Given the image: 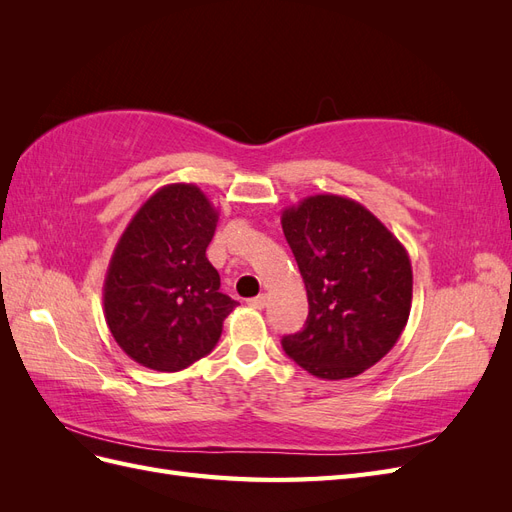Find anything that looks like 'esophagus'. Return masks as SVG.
Instances as JSON below:
<instances>
[{
    "label": "esophagus",
    "mask_w": 512,
    "mask_h": 512,
    "mask_svg": "<svg viewBox=\"0 0 512 512\" xmlns=\"http://www.w3.org/2000/svg\"><path fill=\"white\" fill-rule=\"evenodd\" d=\"M265 305H267V294H258V297L250 299V307L254 309H262Z\"/></svg>",
    "instance_id": "obj_1"
}]
</instances>
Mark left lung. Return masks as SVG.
Masks as SVG:
<instances>
[{
	"label": "left lung",
	"mask_w": 512,
	"mask_h": 512,
	"mask_svg": "<svg viewBox=\"0 0 512 512\" xmlns=\"http://www.w3.org/2000/svg\"><path fill=\"white\" fill-rule=\"evenodd\" d=\"M303 275L309 314L286 335L290 359L322 380L363 374L406 329L412 265L406 247L361 203L337 194L303 198L282 213Z\"/></svg>",
	"instance_id": "obj_1"
}]
</instances>
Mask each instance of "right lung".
Masks as SVG:
<instances>
[{"instance_id":"right-lung-1","label":"right lung","mask_w":512,"mask_h":512,"mask_svg":"<svg viewBox=\"0 0 512 512\" xmlns=\"http://www.w3.org/2000/svg\"><path fill=\"white\" fill-rule=\"evenodd\" d=\"M218 211L194 183L149 196L119 237L104 280V318L138 365L179 371L209 354L237 307L207 260Z\"/></svg>"}]
</instances>
